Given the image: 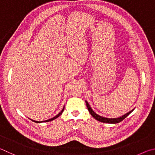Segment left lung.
Instances as JSON below:
<instances>
[{
	"mask_svg": "<svg viewBox=\"0 0 155 155\" xmlns=\"http://www.w3.org/2000/svg\"><path fill=\"white\" fill-rule=\"evenodd\" d=\"M86 106H87L88 110L89 111V112H90L91 114L92 115V116H93V117L96 119V120H99L100 122H102V123H111V124H116V123H120V122L123 121L124 118H125L127 116H129L130 114H131L134 110L130 111L129 112L127 113L126 114H124L123 116H122L120 118H105V117H102V116H99L98 114H97L94 112V111L92 110V108L91 107L90 105L88 104V103L86 101Z\"/></svg>",
	"mask_w": 155,
	"mask_h": 155,
	"instance_id": "obj_1",
	"label": "left lung"
}]
</instances>
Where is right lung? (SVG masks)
<instances>
[{
	"label": "right lung",
	"instance_id": "add662e5",
	"mask_svg": "<svg viewBox=\"0 0 155 155\" xmlns=\"http://www.w3.org/2000/svg\"><path fill=\"white\" fill-rule=\"evenodd\" d=\"M64 107H63V109L62 110L61 112L58 114H57L56 116H54V118H52L49 119V120H44V121H35V120H32L33 121V122H35V123H42V122H50V121H51V120H54V119H56V118H57L58 117H59V116L62 114V112H63V111H64Z\"/></svg>",
	"mask_w": 155,
	"mask_h": 155
}]
</instances>
